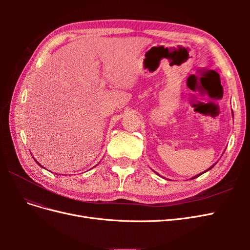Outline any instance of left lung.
<instances>
[{"label":"left lung","instance_id":"obj_1","mask_svg":"<svg viewBox=\"0 0 250 250\" xmlns=\"http://www.w3.org/2000/svg\"><path fill=\"white\" fill-rule=\"evenodd\" d=\"M215 165H216V164H215ZM215 165H213V166H211V167H210V168H208V170H207V171H208V170H210V169H211V168H213V167H214V166H215ZM207 171H206V172H207ZM154 172H155V171H154ZM155 173H156V172H155ZM203 173H204V172H202V173H201V174H203ZM156 174H157V175H160V174H158V173H156ZM201 174H198V175H196V176H194V177H192V178H191V179H194V178H196V177H198V176H200V175H201Z\"/></svg>","mask_w":250,"mask_h":250}]
</instances>
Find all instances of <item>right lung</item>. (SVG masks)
I'll list each match as a JSON object with an SVG mask.
<instances>
[{
  "instance_id": "obj_1",
  "label": "right lung",
  "mask_w": 250,
  "mask_h": 250,
  "mask_svg": "<svg viewBox=\"0 0 250 250\" xmlns=\"http://www.w3.org/2000/svg\"><path fill=\"white\" fill-rule=\"evenodd\" d=\"M33 158H34V157H33ZM34 161H35V162H36V163H37V164H39V162H37V161H36V160H35V158H34ZM39 165H40V166H41V167H42V165H41V164H39ZM42 168H43V167H42Z\"/></svg>"
}]
</instances>
